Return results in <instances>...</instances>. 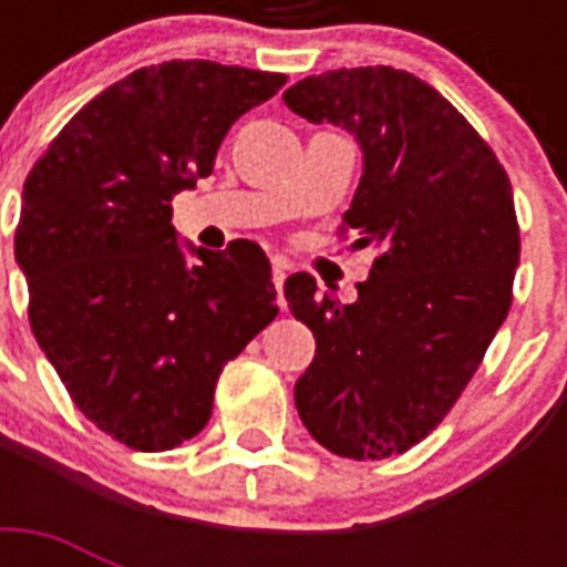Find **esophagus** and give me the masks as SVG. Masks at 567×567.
Instances as JSON below:
<instances>
[{"instance_id": "1", "label": "esophagus", "mask_w": 567, "mask_h": 567, "mask_svg": "<svg viewBox=\"0 0 567 567\" xmlns=\"http://www.w3.org/2000/svg\"><path fill=\"white\" fill-rule=\"evenodd\" d=\"M274 285H276V293H279V306H282V309H285V297H282L285 267L282 265H274Z\"/></svg>"}]
</instances>
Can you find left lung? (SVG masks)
Segmentation results:
<instances>
[{
    "instance_id": "1",
    "label": "left lung",
    "mask_w": 567,
    "mask_h": 567,
    "mask_svg": "<svg viewBox=\"0 0 567 567\" xmlns=\"http://www.w3.org/2000/svg\"><path fill=\"white\" fill-rule=\"evenodd\" d=\"M282 100L359 137L364 173L338 235L377 249L347 306L309 274L285 282L288 309L318 344L293 385L297 412L336 456L405 453L447 417L509 315L520 261L509 176L480 132L405 70H329Z\"/></svg>"
}]
</instances>
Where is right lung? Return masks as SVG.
<instances>
[{
  "label": "right lung",
  "instance_id": "obj_1",
  "mask_svg": "<svg viewBox=\"0 0 567 567\" xmlns=\"http://www.w3.org/2000/svg\"><path fill=\"white\" fill-rule=\"evenodd\" d=\"M285 82L214 61L141 66L93 96L25 176L13 256L31 332L79 412L126 447L194 439L223 364L279 315L265 249L238 238L188 261L171 217L231 123Z\"/></svg>",
  "mask_w": 567,
  "mask_h": 567
}]
</instances>
